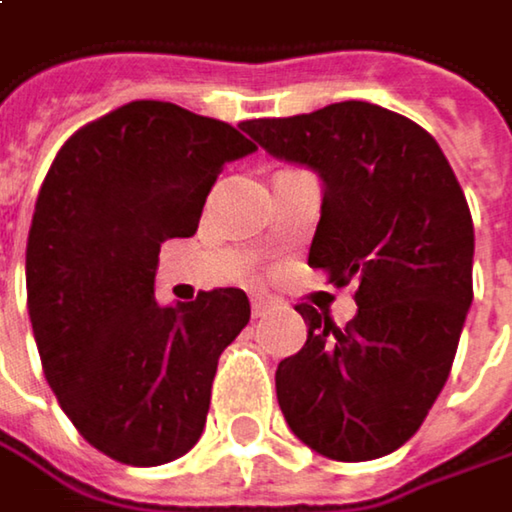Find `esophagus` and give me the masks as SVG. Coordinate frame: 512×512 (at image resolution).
<instances>
[{
	"label": "esophagus",
	"mask_w": 512,
	"mask_h": 512,
	"mask_svg": "<svg viewBox=\"0 0 512 512\" xmlns=\"http://www.w3.org/2000/svg\"><path fill=\"white\" fill-rule=\"evenodd\" d=\"M270 309H273V300L267 294H251V312H254V318H264Z\"/></svg>",
	"instance_id": "esophagus-1"
}]
</instances>
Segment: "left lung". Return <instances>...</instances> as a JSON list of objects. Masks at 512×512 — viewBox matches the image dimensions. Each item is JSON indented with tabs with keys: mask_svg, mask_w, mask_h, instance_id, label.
I'll use <instances>...</instances> for the list:
<instances>
[{
	"mask_svg": "<svg viewBox=\"0 0 512 512\" xmlns=\"http://www.w3.org/2000/svg\"><path fill=\"white\" fill-rule=\"evenodd\" d=\"M270 155L324 179L309 267L354 285L348 327L309 303L300 354L276 369L291 432L336 462L399 450L447 384L474 300V224L435 137L402 113L339 101L242 122Z\"/></svg>",
	"mask_w": 512,
	"mask_h": 512,
	"instance_id": "left-lung-1",
	"label": "left lung"
}]
</instances>
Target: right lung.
<instances>
[{"mask_svg":"<svg viewBox=\"0 0 512 512\" xmlns=\"http://www.w3.org/2000/svg\"><path fill=\"white\" fill-rule=\"evenodd\" d=\"M254 146L170 101H131L56 152L26 242V306L44 378L104 456L152 468L206 423L221 351L251 318L239 288L158 306L164 239L194 236L227 161Z\"/></svg>","mask_w":512,"mask_h":512,"instance_id":"add662e5","label":"right lung"}]
</instances>
